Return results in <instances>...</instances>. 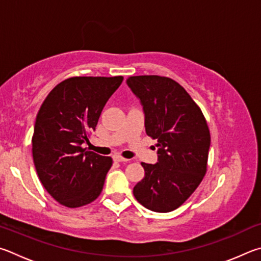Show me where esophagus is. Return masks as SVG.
Returning a JSON list of instances; mask_svg holds the SVG:
<instances>
[{"label":"esophagus","instance_id":"obj_1","mask_svg":"<svg viewBox=\"0 0 261 261\" xmlns=\"http://www.w3.org/2000/svg\"><path fill=\"white\" fill-rule=\"evenodd\" d=\"M113 159H114V161H116V162H118V163H127V162H128V159L121 157L120 154H114Z\"/></svg>","mask_w":261,"mask_h":261}]
</instances>
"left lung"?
I'll list each match as a JSON object with an SVG mask.
<instances>
[{"label": "left lung", "instance_id": "1", "mask_svg": "<svg viewBox=\"0 0 261 261\" xmlns=\"http://www.w3.org/2000/svg\"><path fill=\"white\" fill-rule=\"evenodd\" d=\"M126 82L143 108L145 132L158 141V161L142 163L144 177L133 194L151 211L171 212L190 197L206 173L211 144L206 120L184 87L170 77L138 75Z\"/></svg>", "mask_w": 261, "mask_h": 261}]
</instances>
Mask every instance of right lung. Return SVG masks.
Here are the masks:
<instances>
[{"mask_svg": "<svg viewBox=\"0 0 261 261\" xmlns=\"http://www.w3.org/2000/svg\"><path fill=\"white\" fill-rule=\"evenodd\" d=\"M122 76H74L50 91L36 116L32 151L41 184L66 207L93 202L112 158L82 148Z\"/></svg>", "mask_w": 261, "mask_h": 261, "instance_id": "1", "label": "right lung"}]
</instances>
